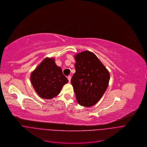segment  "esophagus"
<instances>
[{
  "label": "esophagus",
  "instance_id": "34e87169",
  "mask_svg": "<svg viewBox=\"0 0 147 147\" xmlns=\"http://www.w3.org/2000/svg\"><path fill=\"white\" fill-rule=\"evenodd\" d=\"M67 78H68V81H69V82H71V76H68V77H67Z\"/></svg>",
  "mask_w": 147,
  "mask_h": 147
}]
</instances>
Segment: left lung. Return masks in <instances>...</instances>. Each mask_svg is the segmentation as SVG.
Masks as SVG:
<instances>
[{
  "label": "left lung",
  "mask_w": 147,
  "mask_h": 147,
  "mask_svg": "<svg viewBox=\"0 0 147 147\" xmlns=\"http://www.w3.org/2000/svg\"><path fill=\"white\" fill-rule=\"evenodd\" d=\"M76 72L71 82L79 105L90 107L102 97L108 86V71L92 52L84 51L75 55Z\"/></svg>",
  "instance_id": "obj_1"
}]
</instances>
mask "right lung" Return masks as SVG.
<instances>
[{"instance_id": "add662e5", "label": "right lung", "mask_w": 147, "mask_h": 147, "mask_svg": "<svg viewBox=\"0 0 147 147\" xmlns=\"http://www.w3.org/2000/svg\"><path fill=\"white\" fill-rule=\"evenodd\" d=\"M31 82L39 96L44 99H51L58 95L63 86L68 82L58 67L54 58L47 57L31 73Z\"/></svg>"}]
</instances>
